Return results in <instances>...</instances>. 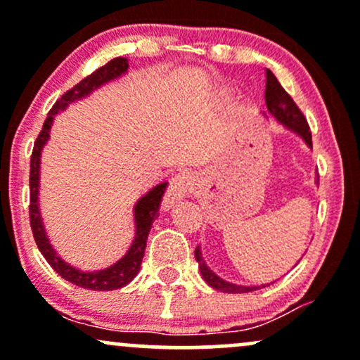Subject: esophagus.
I'll use <instances>...</instances> for the list:
<instances>
[{
    "instance_id": "esophagus-1",
    "label": "esophagus",
    "mask_w": 360,
    "mask_h": 360,
    "mask_svg": "<svg viewBox=\"0 0 360 360\" xmlns=\"http://www.w3.org/2000/svg\"><path fill=\"white\" fill-rule=\"evenodd\" d=\"M194 188V177L189 172H181L176 177H172L166 194L162 200V208L169 210L172 205L181 201L183 198L188 196V193Z\"/></svg>"
}]
</instances>
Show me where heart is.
I'll return each instance as SVG.
<instances>
[{
    "label": "heart",
    "mask_w": 360,
    "mask_h": 360,
    "mask_svg": "<svg viewBox=\"0 0 360 360\" xmlns=\"http://www.w3.org/2000/svg\"><path fill=\"white\" fill-rule=\"evenodd\" d=\"M217 94H218V98H221V100H226V98H230V94H232V93H230V91H226V89H220Z\"/></svg>",
    "instance_id": "1"
}]
</instances>
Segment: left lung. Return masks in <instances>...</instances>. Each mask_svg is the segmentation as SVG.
<instances>
[{
  "label": "left lung",
  "mask_w": 360,
  "mask_h": 360,
  "mask_svg": "<svg viewBox=\"0 0 360 360\" xmlns=\"http://www.w3.org/2000/svg\"><path fill=\"white\" fill-rule=\"evenodd\" d=\"M267 79H266V105H267V113H262L264 117L269 118V115L276 122L281 123L286 130L292 131L295 135L303 140L307 143L308 148H313L311 146V134H309V127L304 120L303 113H301L296 103L292 101V98L284 91L278 77L274 76L271 71H267ZM315 183L318 186V172L315 177ZM194 257L198 260V266H200V272L203 276L205 283L208 286L221 292H230V295H237V292H252L257 291V289H262L269 284H260V286H243V284H235L230 283V281H225L217 272H213L206 264L203 257V252H201V245L196 247L194 250ZM300 262V260H298Z\"/></svg>",
  "instance_id": "obj_1"
}]
</instances>
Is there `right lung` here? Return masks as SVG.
I'll return each mask as SVG.
<instances>
[{"instance_id":"add662e5","label":"right lung","mask_w":360,"mask_h":360,"mask_svg":"<svg viewBox=\"0 0 360 360\" xmlns=\"http://www.w3.org/2000/svg\"><path fill=\"white\" fill-rule=\"evenodd\" d=\"M128 71V59L125 57H117V59L110 60L103 68L94 71L91 76L82 79L79 84L74 86L68 93L62 94L59 101L53 105V108L49 111L47 120H45L42 131L37 137L30 160V225L37 247L42 252V255L52 266V269L57 274L62 276L69 283L76 284V286L84 289H93V291H113V289L123 288L130 283L135 276L139 274L140 264H142L143 252H146L147 237L150 232L154 220L159 217V206L162 201L164 191H166L167 183H160L154 186L150 191H147L134 206V223H135V233L134 240L125 252L123 257H120L117 262L111 266L105 267L100 271H81L77 267L71 266L65 262L64 259L57 254L49 238L47 230H45L42 212H40L39 194H40V162H42V150L47 146L49 139H51V128L53 125V120L62 111H65L69 105L72 103L84 100L94 91L103 88L108 82H113L125 76Z\"/></svg>"}]
</instances>
